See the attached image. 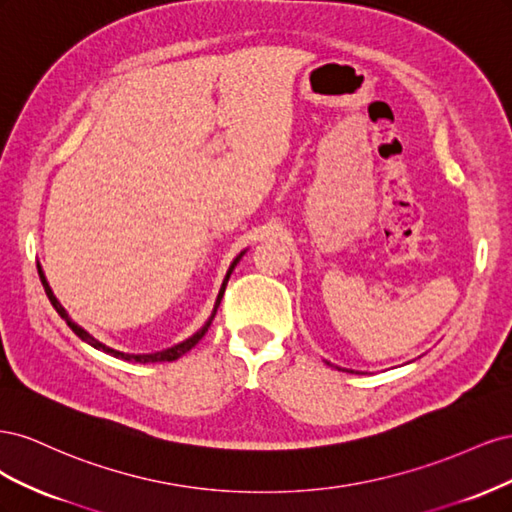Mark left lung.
<instances>
[{"mask_svg":"<svg viewBox=\"0 0 512 512\" xmlns=\"http://www.w3.org/2000/svg\"><path fill=\"white\" fill-rule=\"evenodd\" d=\"M352 374H354V371H352Z\"/></svg>","mask_w":512,"mask_h":512,"instance_id":"obj_1","label":"left lung"}]
</instances>
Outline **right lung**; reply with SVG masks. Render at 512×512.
<instances>
[{"mask_svg":"<svg viewBox=\"0 0 512 512\" xmlns=\"http://www.w3.org/2000/svg\"><path fill=\"white\" fill-rule=\"evenodd\" d=\"M245 252H241L235 260H232V265H230V269H228V273H226V277H224V284H222V288H220V294H218V299H215V307H213V312H211V316H209V320L205 322V327L200 329V331H196L192 337H188L185 339V342H181V344H177V346H173V348H166V350H160V352H149V354H128V352H119V350H115V348H108L106 344H102L100 339H96L94 335H89L83 327H79V324H76L70 316H68V312L64 307H61V303L57 301V297L53 294V290H51V286H49V282H46V277H44V271H42V267H40V262H38V275H40V282H42V286H44V292H46V297H49V301H51V305L57 309V314L66 320V324L68 327L79 335L83 342H87L89 346H94L96 350H102V352H106V354H111V356H115V359H121V361H134V363H166V361H175V359H179V356H183L185 352L188 350H192L200 339L205 337V333L209 331V327H211V320H213V316H215V312H218V307H220V301H222V297H224V290H226V284H228V277H230V273H232V269L237 267V262L241 260V256H243Z\"/></svg>","mask_w":512,"mask_h":512,"instance_id":"1","label":"right lung"}]
</instances>
